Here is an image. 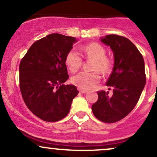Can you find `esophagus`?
<instances>
[{"mask_svg": "<svg viewBox=\"0 0 157 157\" xmlns=\"http://www.w3.org/2000/svg\"><path fill=\"white\" fill-rule=\"evenodd\" d=\"M78 90H79V91H80V93H82V94H86V93L88 92V91H86V90H83L82 89H78Z\"/></svg>", "mask_w": 157, "mask_h": 157, "instance_id": "1", "label": "esophagus"}]
</instances>
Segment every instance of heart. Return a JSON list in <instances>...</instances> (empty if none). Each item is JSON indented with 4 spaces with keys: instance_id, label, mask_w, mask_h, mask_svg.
<instances>
[{
    "instance_id": "1",
    "label": "heart",
    "mask_w": 157,
    "mask_h": 157,
    "mask_svg": "<svg viewBox=\"0 0 157 157\" xmlns=\"http://www.w3.org/2000/svg\"><path fill=\"white\" fill-rule=\"evenodd\" d=\"M82 55L86 59L93 60L91 69L94 71H81L71 78V82L80 89H91L100 80V75L107 74L112 67V60L106 56V50L102 45L97 43H91L82 48ZM66 63L71 72H76L82 66V57L76 49H71L66 57Z\"/></svg>"
}]
</instances>
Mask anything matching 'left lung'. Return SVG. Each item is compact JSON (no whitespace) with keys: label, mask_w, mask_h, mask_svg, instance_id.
I'll return each mask as SVG.
<instances>
[{"label":"left lung","mask_w":157,"mask_h":157,"mask_svg":"<svg viewBox=\"0 0 157 157\" xmlns=\"http://www.w3.org/2000/svg\"><path fill=\"white\" fill-rule=\"evenodd\" d=\"M100 40L110 46L114 56L113 71L106 82L112 94L98 91L91 110L99 120L112 123L125 117L138 102L146 82L145 63L136 46L125 37L109 35Z\"/></svg>","instance_id":"1"}]
</instances>
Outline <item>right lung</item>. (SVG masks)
Wrapping results in <instances>:
<instances>
[{
  "label": "right lung",
  "instance_id": "add662e5",
  "mask_svg": "<svg viewBox=\"0 0 157 157\" xmlns=\"http://www.w3.org/2000/svg\"><path fill=\"white\" fill-rule=\"evenodd\" d=\"M75 37L54 33L32 45L20 63V89L27 108L46 122L67 116L76 86L63 85L68 79L66 57Z\"/></svg>",
  "mask_w": 157,
  "mask_h": 157
}]
</instances>
